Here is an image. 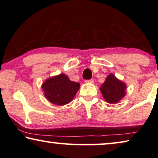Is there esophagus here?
<instances>
[{"instance_id":"1","label":"esophagus","mask_w":158,"mask_h":158,"mask_svg":"<svg viewBox=\"0 0 158 158\" xmlns=\"http://www.w3.org/2000/svg\"><path fill=\"white\" fill-rule=\"evenodd\" d=\"M86 83H94V80L93 79H88V80H85Z\"/></svg>"}]
</instances>
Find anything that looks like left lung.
I'll return each mask as SVG.
<instances>
[{"label":"left lung","instance_id":"left-lung-1","mask_svg":"<svg viewBox=\"0 0 158 158\" xmlns=\"http://www.w3.org/2000/svg\"><path fill=\"white\" fill-rule=\"evenodd\" d=\"M126 86L123 82L116 78L114 74H110L106 79L100 90L104 99L108 103H116L126 95Z\"/></svg>","mask_w":158,"mask_h":158}]
</instances>
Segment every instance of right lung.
I'll list each match as a JSON object with an SVG mask.
<instances>
[{
	"label": "right lung",
	"instance_id": "add662e5",
	"mask_svg": "<svg viewBox=\"0 0 158 158\" xmlns=\"http://www.w3.org/2000/svg\"><path fill=\"white\" fill-rule=\"evenodd\" d=\"M79 83L70 81L67 76L61 74L46 80L42 88L49 102L62 106L71 102L79 90Z\"/></svg>",
	"mask_w": 158,
	"mask_h": 158
}]
</instances>
